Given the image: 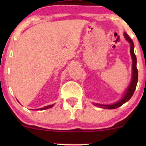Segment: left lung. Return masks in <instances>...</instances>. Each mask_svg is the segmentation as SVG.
Returning <instances> with one entry per match:
<instances>
[{
	"instance_id": "obj_1",
	"label": "left lung",
	"mask_w": 146,
	"mask_h": 146,
	"mask_svg": "<svg viewBox=\"0 0 146 146\" xmlns=\"http://www.w3.org/2000/svg\"><path fill=\"white\" fill-rule=\"evenodd\" d=\"M124 36L125 39L129 42L130 44V53H131V57L132 59V81L130 84V86L127 89L125 94L123 97V99H121L120 101H119L117 103L113 104L110 105H103V104H95V106H98V107H100L102 108H106V109H115V108H119L127 102L132 98L133 95L135 90L136 89V86L137 84V82H138V70L137 68V58L135 56V53H134V43L133 41L132 40L131 38L129 37L127 33H124Z\"/></svg>"
}]
</instances>
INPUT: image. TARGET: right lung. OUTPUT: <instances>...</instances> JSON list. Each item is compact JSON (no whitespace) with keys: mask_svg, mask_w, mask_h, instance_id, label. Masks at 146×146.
<instances>
[{"mask_svg":"<svg viewBox=\"0 0 146 146\" xmlns=\"http://www.w3.org/2000/svg\"><path fill=\"white\" fill-rule=\"evenodd\" d=\"M53 104L49 105V106H47L44 107V108H40L39 110H46V109H48V108H52V107H53ZM37 110H38V109H37Z\"/></svg>","mask_w":146,"mask_h":146,"instance_id":"obj_1","label":"right lung"}]
</instances>
